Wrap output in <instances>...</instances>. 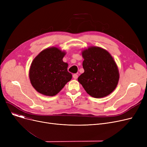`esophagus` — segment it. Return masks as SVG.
Masks as SVG:
<instances>
[{"mask_svg": "<svg viewBox=\"0 0 147 147\" xmlns=\"http://www.w3.org/2000/svg\"><path fill=\"white\" fill-rule=\"evenodd\" d=\"M73 78L74 79H77L78 78V75L77 74H74L73 75Z\"/></svg>", "mask_w": 147, "mask_h": 147, "instance_id": "1", "label": "esophagus"}]
</instances>
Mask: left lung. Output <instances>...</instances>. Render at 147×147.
<instances>
[{"instance_id":"left-lung-1","label":"left lung","mask_w":147,"mask_h":147,"mask_svg":"<svg viewBox=\"0 0 147 147\" xmlns=\"http://www.w3.org/2000/svg\"><path fill=\"white\" fill-rule=\"evenodd\" d=\"M82 54L84 71L78 82L92 97L101 98L110 95L119 80L117 65L110 53L101 48L90 46Z\"/></svg>"}]
</instances>
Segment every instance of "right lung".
<instances>
[{
    "instance_id": "right-lung-1",
    "label": "right lung",
    "mask_w": 147,
    "mask_h": 147,
    "mask_svg": "<svg viewBox=\"0 0 147 147\" xmlns=\"http://www.w3.org/2000/svg\"><path fill=\"white\" fill-rule=\"evenodd\" d=\"M65 53L58 48H48L32 61L29 78L33 87L40 94L55 96L71 80L72 74L67 71L68 64L63 61Z\"/></svg>"
}]
</instances>
